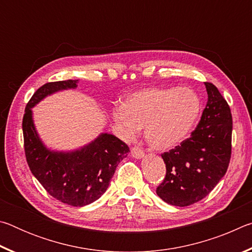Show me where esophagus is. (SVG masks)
Here are the masks:
<instances>
[{"instance_id": "34e87169", "label": "esophagus", "mask_w": 252, "mask_h": 252, "mask_svg": "<svg viewBox=\"0 0 252 252\" xmlns=\"http://www.w3.org/2000/svg\"><path fill=\"white\" fill-rule=\"evenodd\" d=\"M131 156L135 158V159H142L144 157V152L140 147H133L131 149Z\"/></svg>"}]
</instances>
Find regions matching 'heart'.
Here are the masks:
<instances>
[{
  "mask_svg": "<svg viewBox=\"0 0 252 252\" xmlns=\"http://www.w3.org/2000/svg\"><path fill=\"white\" fill-rule=\"evenodd\" d=\"M201 113V100L188 88L148 87L130 93L112 119L123 138L133 139L144 127L149 146L169 151L186 141Z\"/></svg>",
  "mask_w": 252,
  "mask_h": 252,
  "instance_id": "1",
  "label": "heart"
}]
</instances>
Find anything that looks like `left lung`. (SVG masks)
Listing matches in <instances>:
<instances>
[{
  "instance_id": "left-lung-1",
  "label": "left lung",
  "mask_w": 252,
  "mask_h": 252,
  "mask_svg": "<svg viewBox=\"0 0 252 252\" xmlns=\"http://www.w3.org/2000/svg\"><path fill=\"white\" fill-rule=\"evenodd\" d=\"M204 85L208 101L195 130L161 156L167 173L157 194L172 206L187 207L206 198L227 172L231 158V111L215 85Z\"/></svg>"
}]
</instances>
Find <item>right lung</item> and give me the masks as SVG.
<instances>
[{
    "label": "right lung",
    "mask_w": 252,
    "mask_h": 252,
    "mask_svg": "<svg viewBox=\"0 0 252 252\" xmlns=\"http://www.w3.org/2000/svg\"><path fill=\"white\" fill-rule=\"evenodd\" d=\"M79 80L42 85L25 108L22 129L29 168L44 189L59 201L73 207L88 206L108 189L119 162L129 155V147L110 133H101L90 143L72 151L49 149L33 121V111L48 95L78 87Z\"/></svg>",
    "instance_id": "obj_1"
}]
</instances>
